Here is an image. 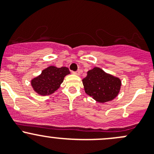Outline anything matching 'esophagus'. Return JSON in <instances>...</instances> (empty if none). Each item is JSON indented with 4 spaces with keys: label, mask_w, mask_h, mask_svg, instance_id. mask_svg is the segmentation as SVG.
Returning a JSON list of instances; mask_svg holds the SVG:
<instances>
[{
    "label": "esophagus",
    "mask_w": 154,
    "mask_h": 154,
    "mask_svg": "<svg viewBox=\"0 0 154 154\" xmlns=\"http://www.w3.org/2000/svg\"><path fill=\"white\" fill-rule=\"evenodd\" d=\"M81 72H82V70H78L77 72H72V73L75 74V75H80Z\"/></svg>",
    "instance_id": "1"
}]
</instances>
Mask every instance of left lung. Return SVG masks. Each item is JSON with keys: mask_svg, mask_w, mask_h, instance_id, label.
Instances as JSON below:
<instances>
[{"mask_svg": "<svg viewBox=\"0 0 154 154\" xmlns=\"http://www.w3.org/2000/svg\"><path fill=\"white\" fill-rule=\"evenodd\" d=\"M84 89L88 95L100 103L110 102L119 94L121 80L105 72L101 68L95 67L87 72V76L82 79Z\"/></svg>", "mask_w": 154, "mask_h": 154, "instance_id": "8db88e82", "label": "left lung"}]
</instances>
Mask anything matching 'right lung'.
I'll return each instance as SVG.
<instances>
[{
    "instance_id": "obj_1",
    "label": "right lung",
    "mask_w": 154,
    "mask_h": 154,
    "mask_svg": "<svg viewBox=\"0 0 154 154\" xmlns=\"http://www.w3.org/2000/svg\"><path fill=\"white\" fill-rule=\"evenodd\" d=\"M69 74L70 72L67 67L49 66L44 69L40 75L32 79L30 85L39 95H50L60 88L64 77Z\"/></svg>"
}]
</instances>
